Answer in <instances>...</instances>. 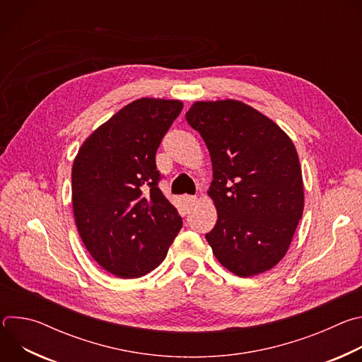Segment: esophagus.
I'll use <instances>...</instances> for the list:
<instances>
[{"instance_id":"34e87169","label":"esophagus","mask_w":362,"mask_h":362,"mask_svg":"<svg viewBox=\"0 0 362 362\" xmlns=\"http://www.w3.org/2000/svg\"><path fill=\"white\" fill-rule=\"evenodd\" d=\"M197 202V197L196 196H186L185 197V203L187 208H192V206H194V203Z\"/></svg>"}]
</instances>
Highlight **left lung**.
I'll list each match as a JSON object with an SVG mask.
<instances>
[{"label": "left lung", "mask_w": 362, "mask_h": 362, "mask_svg": "<svg viewBox=\"0 0 362 362\" xmlns=\"http://www.w3.org/2000/svg\"><path fill=\"white\" fill-rule=\"evenodd\" d=\"M187 123L208 146V194L218 221L206 233L216 259L246 278L272 269L291 245L303 212L302 170L289 136L239 100L196 101Z\"/></svg>", "instance_id": "left-lung-1"}]
</instances>
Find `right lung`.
Returning <instances> with one entry per match:
<instances>
[{
  "instance_id": "right-lung-1",
  "label": "right lung",
  "mask_w": 362,
  "mask_h": 362,
  "mask_svg": "<svg viewBox=\"0 0 362 362\" xmlns=\"http://www.w3.org/2000/svg\"><path fill=\"white\" fill-rule=\"evenodd\" d=\"M183 103L143 97L95 129L71 169L77 230L107 272L140 278L158 268L182 228L159 189L156 151Z\"/></svg>"
}]
</instances>
